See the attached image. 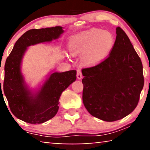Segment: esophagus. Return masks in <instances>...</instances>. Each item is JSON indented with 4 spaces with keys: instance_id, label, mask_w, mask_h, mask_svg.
Wrapping results in <instances>:
<instances>
[{
    "instance_id": "1",
    "label": "esophagus",
    "mask_w": 150,
    "mask_h": 150,
    "mask_svg": "<svg viewBox=\"0 0 150 150\" xmlns=\"http://www.w3.org/2000/svg\"><path fill=\"white\" fill-rule=\"evenodd\" d=\"M82 77H83V76H82V73H81V69H77V79H81Z\"/></svg>"
}]
</instances>
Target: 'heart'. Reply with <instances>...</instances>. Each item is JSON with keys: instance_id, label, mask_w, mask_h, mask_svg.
<instances>
[{"instance_id": "1", "label": "heart", "mask_w": 150, "mask_h": 150, "mask_svg": "<svg viewBox=\"0 0 150 150\" xmlns=\"http://www.w3.org/2000/svg\"><path fill=\"white\" fill-rule=\"evenodd\" d=\"M114 42V37L110 32L94 28L73 36L69 48L73 54H83L85 62L94 64L108 56Z\"/></svg>"}]
</instances>
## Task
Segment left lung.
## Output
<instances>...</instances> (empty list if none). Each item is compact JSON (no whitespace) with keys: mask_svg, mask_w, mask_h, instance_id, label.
I'll return each mask as SVG.
<instances>
[{"mask_svg":"<svg viewBox=\"0 0 150 150\" xmlns=\"http://www.w3.org/2000/svg\"><path fill=\"white\" fill-rule=\"evenodd\" d=\"M116 35L108 58L81 71L84 106L92 116L106 122L132 112L144 85L142 62L129 38L120 27Z\"/></svg>","mask_w":150,"mask_h":150,"instance_id":"8db88e82","label":"left lung"}]
</instances>
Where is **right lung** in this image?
Instances as JSON below:
<instances>
[{"label":"right lung","mask_w":150,"mask_h":150,"mask_svg":"<svg viewBox=\"0 0 150 150\" xmlns=\"http://www.w3.org/2000/svg\"><path fill=\"white\" fill-rule=\"evenodd\" d=\"M62 28L56 26L28 30L19 38L6 60L4 93L13 114L22 121L41 124L54 117L58 111L62 92L76 80L75 70L51 73L39 89L33 90L21 71L28 47L58 39L64 33Z\"/></svg>","instance_id":"1"}]
</instances>
